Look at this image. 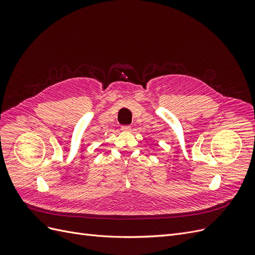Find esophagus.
<instances>
[{"mask_svg":"<svg viewBox=\"0 0 255 255\" xmlns=\"http://www.w3.org/2000/svg\"><path fill=\"white\" fill-rule=\"evenodd\" d=\"M121 129L125 130V132H128V130H130V127L129 126H123V127H121Z\"/></svg>","mask_w":255,"mask_h":255,"instance_id":"obj_1","label":"esophagus"}]
</instances>
